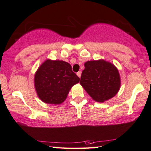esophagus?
Here are the masks:
<instances>
[{
  "label": "esophagus",
  "instance_id": "34e87169",
  "mask_svg": "<svg viewBox=\"0 0 151 151\" xmlns=\"http://www.w3.org/2000/svg\"><path fill=\"white\" fill-rule=\"evenodd\" d=\"M77 74L78 77L80 78V77H81V72H78L77 73Z\"/></svg>",
  "mask_w": 151,
  "mask_h": 151
}]
</instances>
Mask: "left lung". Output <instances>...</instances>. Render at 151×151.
I'll return each mask as SVG.
<instances>
[{
    "label": "left lung",
    "mask_w": 151,
    "mask_h": 151,
    "mask_svg": "<svg viewBox=\"0 0 151 151\" xmlns=\"http://www.w3.org/2000/svg\"><path fill=\"white\" fill-rule=\"evenodd\" d=\"M80 83L95 101H108L117 94L121 86L119 70L104 59L88 61L84 63Z\"/></svg>",
    "instance_id": "1"
}]
</instances>
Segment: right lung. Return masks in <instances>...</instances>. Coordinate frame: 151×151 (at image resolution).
<instances>
[{
    "instance_id": "right-lung-1",
    "label": "right lung",
    "mask_w": 151,
    "mask_h": 151,
    "mask_svg": "<svg viewBox=\"0 0 151 151\" xmlns=\"http://www.w3.org/2000/svg\"><path fill=\"white\" fill-rule=\"evenodd\" d=\"M79 81L68 62L47 59L35 72L34 83L42 101L59 105L65 101L71 88Z\"/></svg>"
}]
</instances>
